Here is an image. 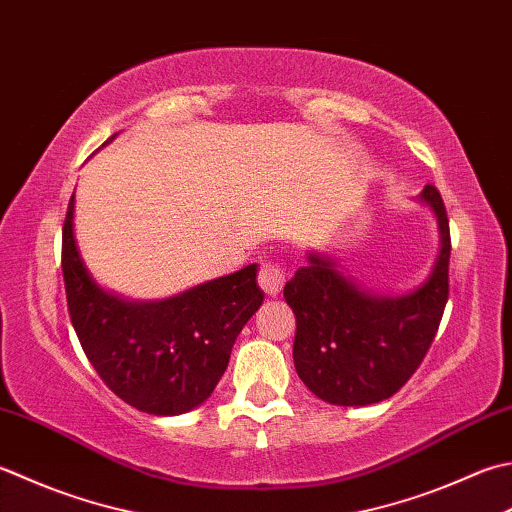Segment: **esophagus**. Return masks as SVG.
Instances as JSON below:
<instances>
[{
	"label": "esophagus",
	"instance_id": "esophagus-1",
	"mask_svg": "<svg viewBox=\"0 0 512 512\" xmlns=\"http://www.w3.org/2000/svg\"><path fill=\"white\" fill-rule=\"evenodd\" d=\"M257 282H259V288H262L266 295H270V297L279 295V290L284 288V282H286L284 268H279L273 262H264L262 266H259Z\"/></svg>",
	"mask_w": 512,
	"mask_h": 512
}]
</instances>
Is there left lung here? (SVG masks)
Masks as SVG:
<instances>
[{"instance_id": "8db88e82", "label": "left lung", "mask_w": 512, "mask_h": 512, "mask_svg": "<svg viewBox=\"0 0 512 512\" xmlns=\"http://www.w3.org/2000/svg\"><path fill=\"white\" fill-rule=\"evenodd\" d=\"M419 202L437 219L439 255L413 293H370L319 253H308V264L284 286L297 319L295 370L310 393L328 404L368 406L388 399L413 377L433 344L448 302L450 228L435 186L428 184Z\"/></svg>"}]
</instances>
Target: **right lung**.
Wrapping results in <instances>:
<instances>
[{
    "label": "right lung",
    "instance_id": "right-lung-1",
    "mask_svg": "<svg viewBox=\"0 0 512 512\" xmlns=\"http://www.w3.org/2000/svg\"><path fill=\"white\" fill-rule=\"evenodd\" d=\"M73 217L75 195L62 230V270L70 322L97 375L148 415H182L204 404L237 335L264 302L257 264L159 302H128L90 277Z\"/></svg>",
    "mask_w": 512,
    "mask_h": 512
}]
</instances>
